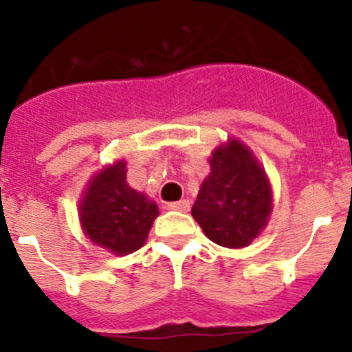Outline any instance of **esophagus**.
Masks as SVG:
<instances>
[{"instance_id":"esophagus-1","label":"esophagus","mask_w":352,"mask_h":352,"mask_svg":"<svg viewBox=\"0 0 352 352\" xmlns=\"http://www.w3.org/2000/svg\"><path fill=\"white\" fill-rule=\"evenodd\" d=\"M167 208L173 211H182V213H186V211L190 210V201H186V199H182L178 203H169Z\"/></svg>"}]
</instances>
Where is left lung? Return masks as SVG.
Masks as SVG:
<instances>
[{"label":"left lung","mask_w":352,"mask_h":352,"mask_svg":"<svg viewBox=\"0 0 352 352\" xmlns=\"http://www.w3.org/2000/svg\"><path fill=\"white\" fill-rule=\"evenodd\" d=\"M273 190L268 174L245 142L229 138L211 151L192 217L226 248H245L268 226Z\"/></svg>","instance_id":"1"}]
</instances>
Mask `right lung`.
Masks as SVG:
<instances>
[{
    "instance_id": "right-lung-1",
    "label": "right lung",
    "mask_w": 352,
    "mask_h": 352,
    "mask_svg": "<svg viewBox=\"0 0 352 352\" xmlns=\"http://www.w3.org/2000/svg\"><path fill=\"white\" fill-rule=\"evenodd\" d=\"M77 213L91 243L114 256H126L146 243L158 206L126 183V162L120 158L89 178Z\"/></svg>"
}]
</instances>
